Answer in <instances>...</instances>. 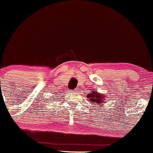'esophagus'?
<instances>
[{
	"instance_id": "obj_1",
	"label": "esophagus",
	"mask_w": 153,
	"mask_h": 153,
	"mask_svg": "<svg viewBox=\"0 0 153 153\" xmlns=\"http://www.w3.org/2000/svg\"><path fill=\"white\" fill-rule=\"evenodd\" d=\"M73 91L74 92V93H79V89L77 88H76L74 89V90Z\"/></svg>"
}]
</instances>
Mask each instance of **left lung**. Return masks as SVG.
<instances>
[{
  "label": "left lung",
  "mask_w": 153,
  "mask_h": 153,
  "mask_svg": "<svg viewBox=\"0 0 153 153\" xmlns=\"http://www.w3.org/2000/svg\"><path fill=\"white\" fill-rule=\"evenodd\" d=\"M87 97L88 98V100H90L94 104L100 103V102H106V100H102L104 98L103 95L100 94H98L95 91H92V92H91V94H88ZM101 99L102 100V101L101 100Z\"/></svg>",
  "instance_id": "1"
}]
</instances>
